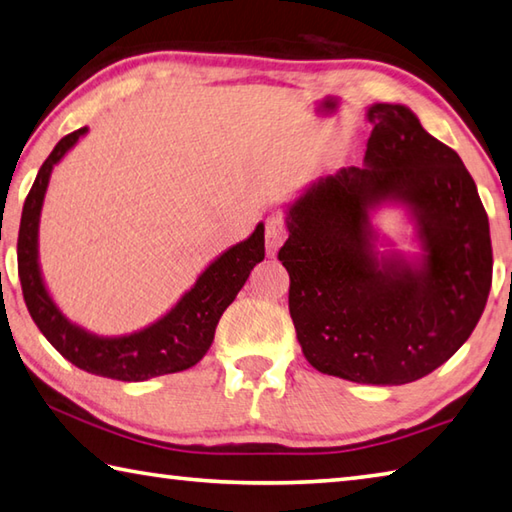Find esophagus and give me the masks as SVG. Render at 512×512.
I'll list each match as a JSON object with an SVG mask.
<instances>
[{"mask_svg":"<svg viewBox=\"0 0 512 512\" xmlns=\"http://www.w3.org/2000/svg\"><path fill=\"white\" fill-rule=\"evenodd\" d=\"M286 239V224L280 215H271L266 219V253L275 255L277 248L284 244Z\"/></svg>","mask_w":512,"mask_h":512,"instance_id":"34e87169","label":"esophagus"}]
</instances>
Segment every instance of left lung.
I'll list each match as a JSON object with an SVG mask.
<instances>
[{"label":"left lung","instance_id":"1","mask_svg":"<svg viewBox=\"0 0 512 512\" xmlns=\"http://www.w3.org/2000/svg\"><path fill=\"white\" fill-rule=\"evenodd\" d=\"M365 163L322 176L286 203L280 262L304 358L362 385L432 374L470 338L492 282L488 215L459 154L405 105L367 107ZM406 208L416 254L377 235L370 215ZM378 245H387L380 251Z\"/></svg>","mask_w":512,"mask_h":512}]
</instances>
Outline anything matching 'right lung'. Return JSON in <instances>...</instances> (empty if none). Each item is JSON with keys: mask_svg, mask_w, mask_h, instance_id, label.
Wrapping results in <instances>:
<instances>
[{"mask_svg": "<svg viewBox=\"0 0 512 512\" xmlns=\"http://www.w3.org/2000/svg\"><path fill=\"white\" fill-rule=\"evenodd\" d=\"M87 132L89 127H80L53 147L24 201L20 237H17V268H20L26 309L44 338L71 365L89 374L141 383L154 376L190 369L206 356L215 340L219 318L246 284L255 264L264 259V224H257L248 239L212 259L190 291H185L181 300L156 322L125 336H98L94 331H87L71 322L53 302L42 277L40 241H37L44 194L53 167Z\"/></svg>", "mask_w": 512, "mask_h": 512, "instance_id": "obj_1", "label": "right lung"}]
</instances>
